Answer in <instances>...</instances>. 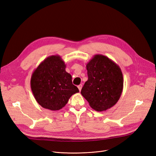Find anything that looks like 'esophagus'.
<instances>
[{
  "label": "esophagus",
  "mask_w": 156,
  "mask_h": 156,
  "mask_svg": "<svg viewBox=\"0 0 156 156\" xmlns=\"http://www.w3.org/2000/svg\"><path fill=\"white\" fill-rule=\"evenodd\" d=\"M78 89H79L80 92V91H81V88H82V85H78Z\"/></svg>",
  "instance_id": "obj_1"
}]
</instances>
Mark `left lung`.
Returning a JSON list of instances; mask_svg holds the SVG:
<instances>
[{"label": "left lung", "mask_w": 156, "mask_h": 156, "mask_svg": "<svg viewBox=\"0 0 156 156\" xmlns=\"http://www.w3.org/2000/svg\"><path fill=\"white\" fill-rule=\"evenodd\" d=\"M86 67L88 79L81 89V95L97 111L111 108L119 101L123 89L121 68L101 54L95 55Z\"/></svg>", "instance_id": "left-lung-1"}]
</instances>
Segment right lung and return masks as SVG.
Segmentation results:
<instances>
[{
    "instance_id": "right-lung-1",
    "label": "right lung",
    "mask_w": 156,
    "mask_h": 156,
    "mask_svg": "<svg viewBox=\"0 0 156 156\" xmlns=\"http://www.w3.org/2000/svg\"><path fill=\"white\" fill-rule=\"evenodd\" d=\"M66 67L61 57L54 55L47 57L33 72L31 88L36 101L42 108L60 110L73 94L79 92Z\"/></svg>"
}]
</instances>
